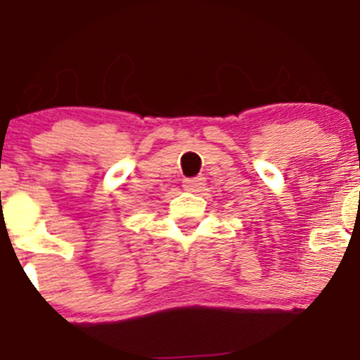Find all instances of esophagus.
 Here are the masks:
<instances>
[{"label":"esophagus","mask_w":360,"mask_h":360,"mask_svg":"<svg viewBox=\"0 0 360 360\" xmlns=\"http://www.w3.org/2000/svg\"><path fill=\"white\" fill-rule=\"evenodd\" d=\"M204 186V177H190L183 181V188L186 191H198Z\"/></svg>","instance_id":"1"}]
</instances>
